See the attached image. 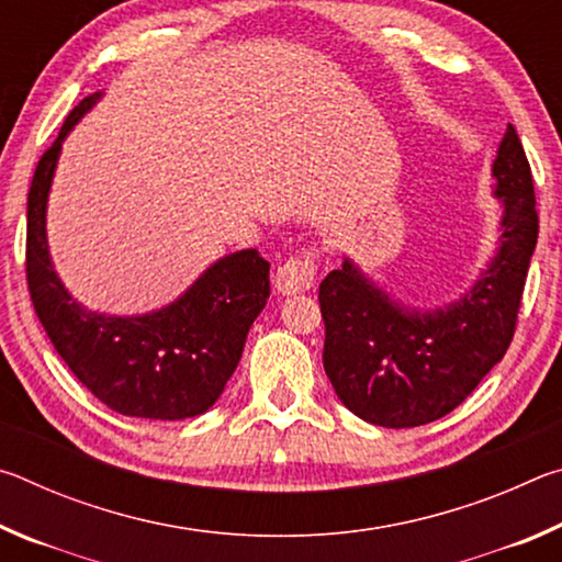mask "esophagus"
<instances>
[{"instance_id":"34e87169","label":"esophagus","mask_w":562,"mask_h":562,"mask_svg":"<svg viewBox=\"0 0 562 562\" xmlns=\"http://www.w3.org/2000/svg\"><path fill=\"white\" fill-rule=\"evenodd\" d=\"M317 280V260L315 252H304L297 258L282 262L274 272V288L282 294H300L315 288Z\"/></svg>"}]
</instances>
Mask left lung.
<instances>
[{"label":"left lung","mask_w":562,"mask_h":562,"mask_svg":"<svg viewBox=\"0 0 562 562\" xmlns=\"http://www.w3.org/2000/svg\"><path fill=\"white\" fill-rule=\"evenodd\" d=\"M503 203L501 247L459 302L406 310L351 260L319 284L325 372L351 414L386 429H412L453 412L498 364L516 331L538 243L532 173L516 128L493 160Z\"/></svg>","instance_id":"obj_1"}]
</instances>
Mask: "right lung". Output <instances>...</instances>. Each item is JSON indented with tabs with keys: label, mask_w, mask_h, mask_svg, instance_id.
I'll return each mask as SVG.
<instances>
[{
	"label": "right lung",
	"mask_w": 562,
	"mask_h": 562,
	"mask_svg": "<svg viewBox=\"0 0 562 562\" xmlns=\"http://www.w3.org/2000/svg\"><path fill=\"white\" fill-rule=\"evenodd\" d=\"M101 93L79 101L36 164L26 201V284L42 327L76 379L113 412L138 418L198 416L223 394L245 337L270 297V262L240 250L211 265L168 307L111 317L81 307L56 278L46 245L49 198L61 140Z\"/></svg>",
	"instance_id": "add662e5"
}]
</instances>
